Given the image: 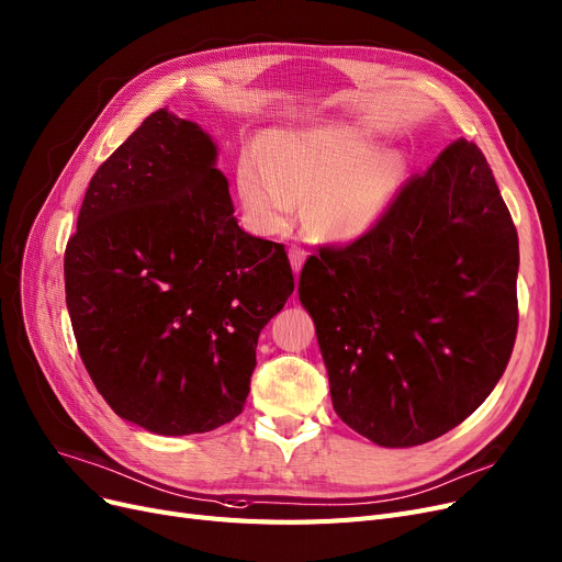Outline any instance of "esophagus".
I'll return each instance as SVG.
<instances>
[{
  "instance_id": "esophagus-1",
  "label": "esophagus",
  "mask_w": 562,
  "mask_h": 562,
  "mask_svg": "<svg viewBox=\"0 0 562 562\" xmlns=\"http://www.w3.org/2000/svg\"><path fill=\"white\" fill-rule=\"evenodd\" d=\"M288 258H290V267H293V272L300 274V269H302V265L306 260V251L302 249L300 244H290L288 246Z\"/></svg>"
}]
</instances>
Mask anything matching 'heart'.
<instances>
[{
    "label": "heart",
    "instance_id": "1",
    "mask_svg": "<svg viewBox=\"0 0 562 562\" xmlns=\"http://www.w3.org/2000/svg\"><path fill=\"white\" fill-rule=\"evenodd\" d=\"M403 175L406 161L396 151H373L362 128H277L265 136L262 151H241L237 187L265 231L285 226L295 205L304 203L313 233L352 239L383 221Z\"/></svg>",
    "mask_w": 562,
    "mask_h": 562
}]
</instances>
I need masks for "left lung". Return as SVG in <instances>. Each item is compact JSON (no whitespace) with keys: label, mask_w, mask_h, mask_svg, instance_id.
I'll list each match as a JSON object with an SVG mask.
<instances>
[{"label":"left lung","mask_w":562,"mask_h":562,"mask_svg":"<svg viewBox=\"0 0 562 562\" xmlns=\"http://www.w3.org/2000/svg\"><path fill=\"white\" fill-rule=\"evenodd\" d=\"M519 237L475 143L447 145L375 228L300 274L331 406L380 447L429 442L473 415L516 339Z\"/></svg>","instance_id":"obj_1"}]
</instances>
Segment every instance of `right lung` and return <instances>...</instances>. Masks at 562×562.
<instances>
[{"label":"right lung","mask_w":562,"mask_h":562,"mask_svg":"<svg viewBox=\"0 0 562 562\" xmlns=\"http://www.w3.org/2000/svg\"><path fill=\"white\" fill-rule=\"evenodd\" d=\"M216 156L195 122L151 112L92 177L64 254L89 378L159 436L241 413L260 329L295 290L283 244L237 226Z\"/></svg>","instance_id":"right-lung-1"}]
</instances>
